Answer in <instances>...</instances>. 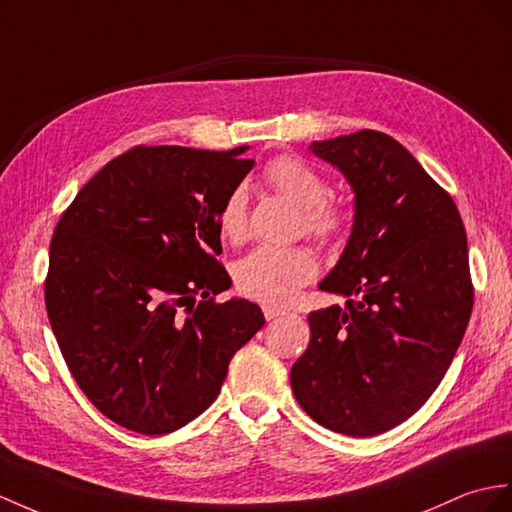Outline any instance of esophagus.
Segmentation results:
<instances>
[{
	"label": "esophagus",
	"instance_id": "obj_1",
	"mask_svg": "<svg viewBox=\"0 0 512 512\" xmlns=\"http://www.w3.org/2000/svg\"><path fill=\"white\" fill-rule=\"evenodd\" d=\"M263 313H265V317L271 321V319H278V317H282V315H289V310L280 308V306H273V304H265V306H263Z\"/></svg>",
	"mask_w": 512,
	"mask_h": 512
}]
</instances>
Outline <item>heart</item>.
<instances>
[{
  "mask_svg": "<svg viewBox=\"0 0 512 512\" xmlns=\"http://www.w3.org/2000/svg\"><path fill=\"white\" fill-rule=\"evenodd\" d=\"M263 176L269 186L304 210V226L308 232H313L323 241L339 239L345 232V210L328 202L326 180L304 160L295 156H280L269 162ZM245 208L247 195L241 186H236L228 193L217 215V228L223 239H243ZM317 269L319 265L313 249L304 245H263L239 260L236 284L245 295L260 299V302L284 304L317 276Z\"/></svg>",
  "mask_w": 512,
  "mask_h": 512,
  "instance_id": "b5f03b06",
  "label": "heart"
}]
</instances>
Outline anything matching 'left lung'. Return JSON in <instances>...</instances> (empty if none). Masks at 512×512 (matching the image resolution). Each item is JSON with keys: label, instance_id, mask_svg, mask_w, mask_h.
Segmentation results:
<instances>
[{"label": "left lung", "instance_id": "8db88e82", "mask_svg": "<svg viewBox=\"0 0 512 512\" xmlns=\"http://www.w3.org/2000/svg\"><path fill=\"white\" fill-rule=\"evenodd\" d=\"M343 173L354 223L321 291L347 297L308 315L291 369L295 400L323 428L373 436L428 402L473 308L469 252L454 199L393 136L360 130L313 141Z\"/></svg>", "mask_w": 512, "mask_h": 512}]
</instances>
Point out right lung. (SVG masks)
Listing matches in <instances>:
<instances>
[{
	"instance_id": "1",
	"label": "right lung",
	"mask_w": 512,
	"mask_h": 512,
	"mask_svg": "<svg viewBox=\"0 0 512 512\" xmlns=\"http://www.w3.org/2000/svg\"><path fill=\"white\" fill-rule=\"evenodd\" d=\"M230 152L134 147L86 182L49 245L45 306L93 406L139 434H167L217 400L232 356L265 326L243 297L217 304V215L254 167Z\"/></svg>"
}]
</instances>
